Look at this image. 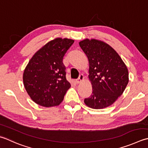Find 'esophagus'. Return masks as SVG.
Returning <instances> with one entry per match:
<instances>
[{
	"label": "esophagus",
	"instance_id": "34e87169",
	"mask_svg": "<svg viewBox=\"0 0 148 148\" xmlns=\"http://www.w3.org/2000/svg\"><path fill=\"white\" fill-rule=\"evenodd\" d=\"M83 80H84V76H83V74H81V75H79V78H78V79L76 81V83L77 84H79V83H80L83 82Z\"/></svg>",
	"mask_w": 148,
	"mask_h": 148
}]
</instances>
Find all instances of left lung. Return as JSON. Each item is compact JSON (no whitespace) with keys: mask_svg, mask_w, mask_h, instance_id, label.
Returning a JSON list of instances; mask_svg holds the SVG:
<instances>
[{"mask_svg":"<svg viewBox=\"0 0 148 148\" xmlns=\"http://www.w3.org/2000/svg\"><path fill=\"white\" fill-rule=\"evenodd\" d=\"M79 45L87 56L92 86V95L84 102L93 109L106 108L125 90L129 82L128 68L115 49L105 42L86 38Z\"/></svg>","mask_w":148,"mask_h":148,"instance_id":"left-lung-1","label":"left lung"}]
</instances>
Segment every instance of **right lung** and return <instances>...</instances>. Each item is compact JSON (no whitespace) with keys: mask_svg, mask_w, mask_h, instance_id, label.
<instances>
[{"mask_svg":"<svg viewBox=\"0 0 148 148\" xmlns=\"http://www.w3.org/2000/svg\"><path fill=\"white\" fill-rule=\"evenodd\" d=\"M74 40L56 38L33 55L24 69L23 82L31 99L40 106H58L71 84L65 77L63 58Z\"/></svg>","mask_w":148,"mask_h":148,"instance_id":"1","label":"right lung"}]
</instances>
